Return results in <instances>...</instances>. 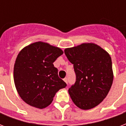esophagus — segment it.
<instances>
[{
  "instance_id": "34e87169",
  "label": "esophagus",
  "mask_w": 126,
  "mask_h": 126,
  "mask_svg": "<svg viewBox=\"0 0 126 126\" xmlns=\"http://www.w3.org/2000/svg\"><path fill=\"white\" fill-rule=\"evenodd\" d=\"M63 80L65 81V82L66 83V84H67V83H68V79H67V78H65V79H63Z\"/></svg>"
}]
</instances>
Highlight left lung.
Instances as JSON below:
<instances>
[{
	"mask_svg": "<svg viewBox=\"0 0 126 126\" xmlns=\"http://www.w3.org/2000/svg\"><path fill=\"white\" fill-rule=\"evenodd\" d=\"M64 51L73 64L77 77L69 89L71 99L81 109H93L106 97L113 82L109 53L91 42L65 48Z\"/></svg>",
	"mask_w": 126,
	"mask_h": 126,
	"instance_id": "obj_1",
	"label": "left lung"
}]
</instances>
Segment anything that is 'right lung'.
Masks as SVG:
<instances>
[{
	"label": "right lung",
	"instance_id": "add662e5",
	"mask_svg": "<svg viewBox=\"0 0 126 126\" xmlns=\"http://www.w3.org/2000/svg\"><path fill=\"white\" fill-rule=\"evenodd\" d=\"M63 53L58 47L36 42L23 47L14 67V80L23 101L40 109L49 105L60 89L67 86L53 63Z\"/></svg>",
	"mask_w": 126,
	"mask_h": 126
}]
</instances>
